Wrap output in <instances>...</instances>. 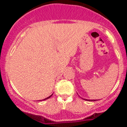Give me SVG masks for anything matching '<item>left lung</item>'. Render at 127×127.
<instances>
[{
	"instance_id": "left-lung-1",
	"label": "left lung",
	"mask_w": 127,
	"mask_h": 127,
	"mask_svg": "<svg viewBox=\"0 0 127 127\" xmlns=\"http://www.w3.org/2000/svg\"><path fill=\"white\" fill-rule=\"evenodd\" d=\"M85 100H88V101H95V99H94V100H90V99H85Z\"/></svg>"
}]
</instances>
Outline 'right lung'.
<instances>
[{
    "label": "right lung",
    "mask_w": 127,
    "mask_h": 127,
    "mask_svg": "<svg viewBox=\"0 0 127 127\" xmlns=\"http://www.w3.org/2000/svg\"><path fill=\"white\" fill-rule=\"evenodd\" d=\"M52 95H53V94H52V95H50V96H49V97H47V98L44 99H43V100H45V99H49V98H50V97H51Z\"/></svg>",
    "instance_id": "add662e5"
}]
</instances>
